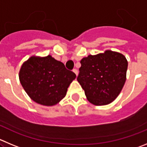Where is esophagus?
<instances>
[{"label":"esophagus","instance_id":"34e87169","mask_svg":"<svg viewBox=\"0 0 147 147\" xmlns=\"http://www.w3.org/2000/svg\"><path fill=\"white\" fill-rule=\"evenodd\" d=\"M72 72H73L75 74V75H76V76H78V69H73V70H72Z\"/></svg>","mask_w":147,"mask_h":147}]
</instances>
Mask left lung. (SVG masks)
Here are the masks:
<instances>
[{
	"label": "left lung",
	"mask_w": 147,
	"mask_h": 147,
	"mask_svg": "<svg viewBox=\"0 0 147 147\" xmlns=\"http://www.w3.org/2000/svg\"><path fill=\"white\" fill-rule=\"evenodd\" d=\"M80 64L77 80L89 102L103 106L118 96L126 80L127 61L124 55L107 50L88 55L82 59Z\"/></svg>",
	"instance_id": "obj_1"
}]
</instances>
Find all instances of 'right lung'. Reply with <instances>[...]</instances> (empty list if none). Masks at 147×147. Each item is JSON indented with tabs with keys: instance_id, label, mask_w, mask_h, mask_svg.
<instances>
[{
	"instance_id": "right-lung-1",
	"label": "right lung",
	"mask_w": 147,
	"mask_h": 147,
	"mask_svg": "<svg viewBox=\"0 0 147 147\" xmlns=\"http://www.w3.org/2000/svg\"><path fill=\"white\" fill-rule=\"evenodd\" d=\"M20 83L30 98L43 106L57 105L76 78L62 62L49 55L32 56L24 61L19 73Z\"/></svg>"
}]
</instances>
